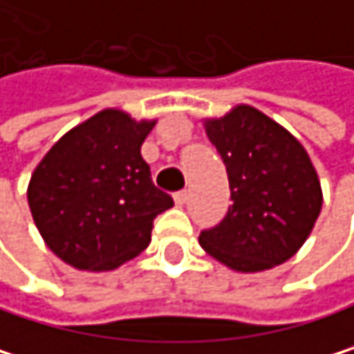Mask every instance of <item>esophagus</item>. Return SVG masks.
<instances>
[{
  "label": "esophagus",
  "mask_w": 354,
  "mask_h": 354,
  "mask_svg": "<svg viewBox=\"0 0 354 354\" xmlns=\"http://www.w3.org/2000/svg\"><path fill=\"white\" fill-rule=\"evenodd\" d=\"M175 205H179V207H183L185 203H187V189H181V192H175Z\"/></svg>",
  "instance_id": "34e87169"
}]
</instances>
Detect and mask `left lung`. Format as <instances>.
<instances>
[{
	"instance_id": "obj_1",
	"label": "left lung",
	"mask_w": 354,
	"mask_h": 354,
	"mask_svg": "<svg viewBox=\"0 0 354 354\" xmlns=\"http://www.w3.org/2000/svg\"><path fill=\"white\" fill-rule=\"evenodd\" d=\"M230 181L225 217L201 247L236 272L270 270L297 253L321 213L323 192L304 145L251 105L205 120Z\"/></svg>"
}]
</instances>
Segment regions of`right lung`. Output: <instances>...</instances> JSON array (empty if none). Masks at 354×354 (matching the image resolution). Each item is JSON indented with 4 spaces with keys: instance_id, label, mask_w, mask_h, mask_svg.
Wrapping results in <instances>:
<instances>
[{
    "instance_id": "obj_1",
    "label": "right lung",
    "mask_w": 354,
    "mask_h": 354,
    "mask_svg": "<svg viewBox=\"0 0 354 354\" xmlns=\"http://www.w3.org/2000/svg\"><path fill=\"white\" fill-rule=\"evenodd\" d=\"M153 124L103 109L65 133L35 167L27 187L33 221L69 266L120 268L149 245L156 215L173 207L141 156Z\"/></svg>"
}]
</instances>
